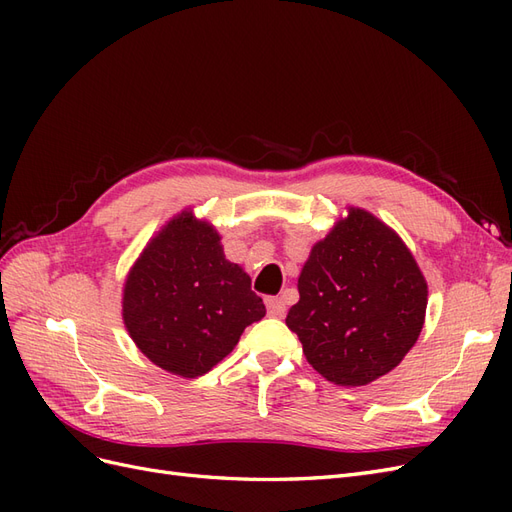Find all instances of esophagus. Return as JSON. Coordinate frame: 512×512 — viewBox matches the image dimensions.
<instances>
[{"label": "esophagus", "instance_id": "34e87169", "mask_svg": "<svg viewBox=\"0 0 512 512\" xmlns=\"http://www.w3.org/2000/svg\"><path fill=\"white\" fill-rule=\"evenodd\" d=\"M267 314L271 318H282L286 314V303L282 297H267Z\"/></svg>", "mask_w": 512, "mask_h": 512}]
</instances>
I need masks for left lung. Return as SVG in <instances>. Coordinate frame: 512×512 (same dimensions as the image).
<instances>
[{
	"label": "left lung",
	"instance_id": "left-lung-1",
	"mask_svg": "<svg viewBox=\"0 0 512 512\" xmlns=\"http://www.w3.org/2000/svg\"><path fill=\"white\" fill-rule=\"evenodd\" d=\"M286 324L307 363L339 386H363L401 363L423 329L427 284L408 247L363 209L314 245Z\"/></svg>",
	"mask_w": 512,
	"mask_h": 512
}]
</instances>
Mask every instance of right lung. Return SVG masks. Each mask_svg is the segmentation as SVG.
Wrapping results in <instances>:
<instances>
[{
	"mask_svg": "<svg viewBox=\"0 0 512 512\" xmlns=\"http://www.w3.org/2000/svg\"><path fill=\"white\" fill-rule=\"evenodd\" d=\"M265 312L250 275L226 260L218 232L188 211L145 247L123 288L134 344L183 378L207 374Z\"/></svg>",
	"mask_w": 512,
	"mask_h": 512,
	"instance_id": "add662e5",
	"label": "right lung"
}]
</instances>
